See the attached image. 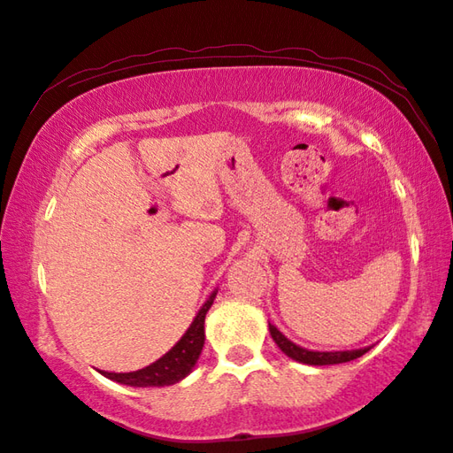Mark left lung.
I'll use <instances>...</instances> for the list:
<instances>
[{"label": "left lung", "instance_id": "1", "mask_svg": "<svg viewBox=\"0 0 453 453\" xmlns=\"http://www.w3.org/2000/svg\"><path fill=\"white\" fill-rule=\"evenodd\" d=\"M268 331H271L273 341L278 344L286 356H290L292 360L302 362V364H310V365H329V364H342V362H350L360 358L362 354H365L370 350V346L365 349H358V350H339V352H315V350H307L302 349V346L294 344L292 341H288L286 336L276 329L274 325L268 323Z\"/></svg>", "mask_w": 453, "mask_h": 453}]
</instances>
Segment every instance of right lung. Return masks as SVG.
I'll list each match as a JSON object with an SVG mask.
<instances>
[{"mask_svg":"<svg viewBox=\"0 0 453 453\" xmlns=\"http://www.w3.org/2000/svg\"><path fill=\"white\" fill-rule=\"evenodd\" d=\"M214 297H216V292L211 294L206 300V303L200 307L195 321L190 323L187 333L180 336V341L173 346L165 356H161L157 362H153L138 372H128V373L101 372V373L104 378L124 383V386H132V388H163V386H173V383L187 378V375L192 372V368H195V364L202 352V346H204V319L211 303H214Z\"/></svg>","mask_w":453,"mask_h":453,"instance_id":"right-lung-1","label":"right lung"}]
</instances>
